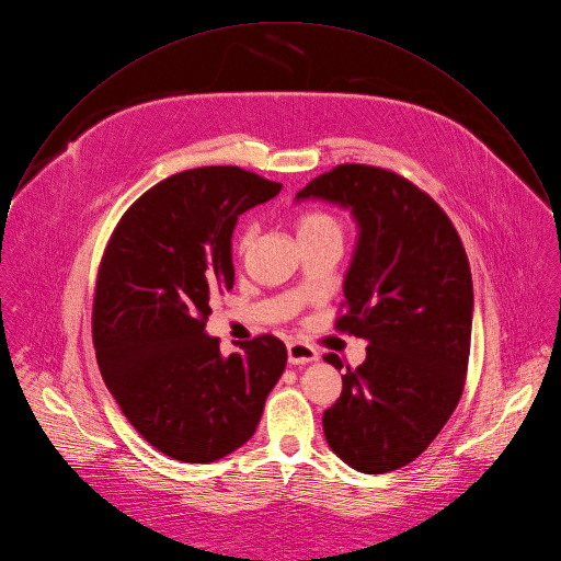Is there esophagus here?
I'll use <instances>...</instances> for the list:
<instances>
[{
    "mask_svg": "<svg viewBox=\"0 0 561 561\" xmlns=\"http://www.w3.org/2000/svg\"><path fill=\"white\" fill-rule=\"evenodd\" d=\"M287 355H289V364H309L318 359V351L307 342H289Z\"/></svg>",
    "mask_w": 561,
    "mask_h": 561,
    "instance_id": "esophagus-1",
    "label": "esophagus"
}]
</instances>
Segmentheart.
Listing matches in <instances>:
<instances>
[{
    "mask_svg": "<svg viewBox=\"0 0 561 561\" xmlns=\"http://www.w3.org/2000/svg\"><path fill=\"white\" fill-rule=\"evenodd\" d=\"M254 232H256V228L252 224L241 228V232L237 237V252L239 254H245L250 250V245L254 241ZM296 234H298V239L329 237V234L342 237V226L333 215H329L324 210H305L296 219Z\"/></svg>",
    "mask_w": 561,
    "mask_h": 561,
    "instance_id": "heart-1",
    "label": "heart"
}]
</instances>
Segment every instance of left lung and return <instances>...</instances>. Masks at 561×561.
Masks as SVG:
<instances>
[{"label":"left lung","instance_id":"1","mask_svg":"<svg viewBox=\"0 0 561 561\" xmlns=\"http://www.w3.org/2000/svg\"><path fill=\"white\" fill-rule=\"evenodd\" d=\"M351 208L359 239L335 329L368 342L324 410L331 449L353 469L386 473L412 462L456 410L469 362L473 285L460 237L410 180L379 167L340 164L296 199ZM329 364L342 368L333 353Z\"/></svg>","mask_w":561,"mask_h":561}]
</instances>
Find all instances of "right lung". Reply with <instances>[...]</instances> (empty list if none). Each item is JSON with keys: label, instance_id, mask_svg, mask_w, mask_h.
<instances>
[{"label": "right lung", "instance_id": "add662e5", "mask_svg": "<svg viewBox=\"0 0 561 561\" xmlns=\"http://www.w3.org/2000/svg\"><path fill=\"white\" fill-rule=\"evenodd\" d=\"M280 188L239 167L182 171L138 197L107 241L92 309L99 368L138 434L175 460L241 447L285 370L276 335L226 357L204 331L213 296L234 285L239 215Z\"/></svg>", "mask_w": 561, "mask_h": 561}]
</instances>
